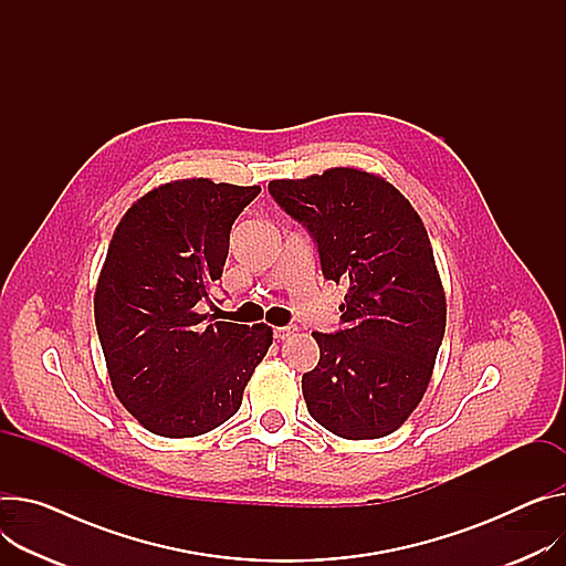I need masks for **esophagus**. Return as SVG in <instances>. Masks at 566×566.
<instances>
[{
    "label": "esophagus",
    "mask_w": 566,
    "mask_h": 566,
    "mask_svg": "<svg viewBox=\"0 0 566 566\" xmlns=\"http://www.w3.org/2000/svg\"><path fill=\"white\" fill-rule=\"evenodd\" d=\"M294 326H279V328H274V337L276 339H287V337H292L294 335Z\"/></svg>",
    "instance_id": "obj_1"
}]
</instances>
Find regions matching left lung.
I'll return each instance as SVG.
<instances>
[{
	"instance_id": "8db88e82",
	"label": "left lung",
	"mask_w": 566,
	"mask_h": 566,
	"mask_svg": "<svg viewBox=\"0 0 566 566\" xmlns=\"http://www.w3.org/2000/svg\"><path fill=\"white\" fill-rule=\"evenodd\" d=\"M308 227L322 272L344 283V328L313 333L319 363L303 374L311 417L344 440L395 432L421 403L447 328V296L412 203L378 174L331 167L270 181Z\"/></svg>"
}]
</instances>
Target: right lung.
<instances>
[{
  "label": "right lung",
  "mask_w": 566,
  "mask_h": 566,
  "mask_svg": "<svg viewBox=\"0 0 566 566\" xmlns=\"http://www.w3.org/2000/svg\"><path fill=\"white\" fill-rule=\"evenodd\" d=\"M260 186L179 179L132 203L95 290V324L113 392L160 438H197L229 421L272 326L197 311L222 276L229 233Z\"/></svg>",
  "instance_id": "obj_1"
}]
</instances>
